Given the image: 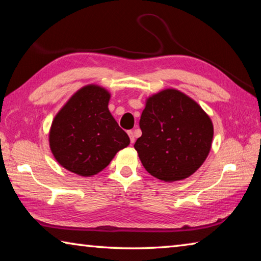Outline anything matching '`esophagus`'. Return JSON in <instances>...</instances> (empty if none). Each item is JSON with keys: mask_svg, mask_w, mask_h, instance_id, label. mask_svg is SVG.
I'll return each mask as SVG.
<instances>
[{"mask_svg": "<svg viewBox=\"0 0 261 261\" xmlns=\"http://www.w3.org/2000/svg\"><path fill=\"white\" fill-rule=\"evenodd\" d=\"M127 135H129V137H130L131 144H134V143H135V135H134V131L129 130V131H127Z\"/></svg>", "mask_w": 261, "mask_h": 261, "instance_id": "1", "label": "esophagus"}]
</instances>
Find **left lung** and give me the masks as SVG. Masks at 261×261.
I'll list each match as a JSON object with an SVG mask.
<instances>
[{
	"mask_svg": "<svg viewBox=\"0 0 261 261\" xmlns=\"http://www.w3.org/2000/svg\"><path fill=\"white\" fill-rule=\"evenodd\" d=\"M135 144L145 169L165 182L191 176L208 155L213 124L196 101L177 90L147 99Z\"/></svg>",
	"mask_w": 261,
	"mask_h": 261,
	"instance_id": "8db88e82",
	"label": "left lung"
}]
</instances>
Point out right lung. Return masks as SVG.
<instances>
[{"mask_svg": "<svg viewBox=\"0 0 261 261\" xmlns=\"http://www.w3.org/2000/svg\"><path fill=\"white\" fill-rule=\"evenodd\" d=\"M109 99L105 88L87 85L57 113L49 145L56 161L65 169L81 176L95 175L130 144L129 136L109 112Z\"/></svg>", "mask_w": 261, "mask_h": 261, "instance_id": "right-lung-1", "label": "right lung"}]
</instances>
